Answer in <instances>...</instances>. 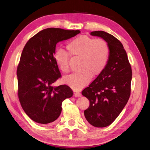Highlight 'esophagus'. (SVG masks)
<instances>
[{
  "label": "esophagus",
  "mask_w": 150,
  "mask_h": 150,
  "mask_svg": "<svg viewBox=\"0 0 150 150\" xmlns=\"http://www.w3.org/2000/svg\"><path fill=\"white\" fill-rule=\"evenodd\" d=\"M74 96L75 97H81V93H74Z\"/></svg>",
  "instance_id": "34e87169"
}]
</instances>
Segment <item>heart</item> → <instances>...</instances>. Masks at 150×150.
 <instances>
[{"mask_svg": "<svg viewBox=\"0 0 150 150\" xmlns=\"http://www.w3.org/2000/svg\"><path fill=\"white\" fill-rule=\"evenodd\" d=\"M66 49L71 57H80V70L82 71L63 78L64 83L74 90L84 88L89 84L92 76L101 74L106 69L110 59V47L102 39L82 35L68 43ZM68 54L62 49L57 50L54 54V61L63 73L69 71Z\"/></svg>", "mask_w": 150, "mask_h": 150, "instance_id": "b5f03b06", "label": "heart"}]
</instances>
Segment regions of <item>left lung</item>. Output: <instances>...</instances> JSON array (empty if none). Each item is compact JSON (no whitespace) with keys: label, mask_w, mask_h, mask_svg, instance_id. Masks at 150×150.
Segmentation results:
<instances>
[{"label":"left lung","mask_w":150,"mask_h":150,"mask_svg":"<svg viewBox=\"0 0 150 150\" xmlns=\"http://www.w3.org/2000/svg\"><path fill=\"white\" fill-rule=\"evenodd\" d=\"M90 34L103 38L110 49L106 69L82 91L90 103L84 112L86 120L94 127L104 128L116 119L128 103L132 70L126 52L118 39L104 31H93Z\"/></svg>","instance_id":"obj_1"}]
</instances>
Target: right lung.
Segmentation results:
<instances>
[{"label": "right lung", "mask_w": 150, "mask_h": 150, "mask_svg": "<svg viewBox=\"0 0 150 150\" xmlns=\"http://www.w3.org/2000/svg\"><path fill=\"white\" fill-rule=\"evenodd\" d=\"M79 33V30L47 28L25 45L17 69L18 97L27 115L38 123L55 121L61 115L62 101L73 94L67 85L52 86L61 76L53 56L57 43Z\"/></svg>", "instance_id": "1"}]
</instances>
